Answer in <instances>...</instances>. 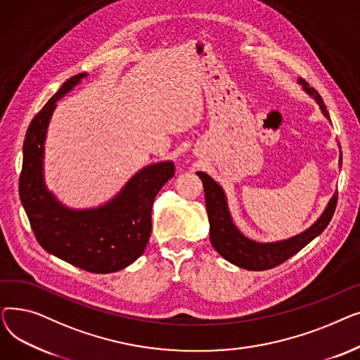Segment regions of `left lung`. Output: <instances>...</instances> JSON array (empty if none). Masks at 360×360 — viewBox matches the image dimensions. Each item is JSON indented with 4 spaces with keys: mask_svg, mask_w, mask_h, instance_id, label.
Instances as JSON below:
<instances>
[{
    "mask_svg": "<svg viewBox=\"0 0 360 360\" xmlns=\"http://www.w3.org/2000/svg\"><path fill=\"white\" fill-rule=\"evenodd\" d=\"M297 83L312 99H315V102L319 105L321 112H323V115L328 121H331L327 106L324 105L323 98L319 96V93L314 87H311L304 79H299ZM342 160H343L342 148H340L338 166H342ZM197 175L200 176L204 185L205 207H207V214H209L210 240H212L213 248L224 259H228L229 262L245 270H252V271L270 270L273 267L280 266L281 262H285L295 254H297L302 248H305L312 239H315L318 235L324 232V229L327 228L334 214L335 205H337V193H335L331 197L330 202L327 204L324 213L321 214L319 219L305 232H302L285 240L257 242L242 235V232L235 226L223 188L212 176H209L204 172H197Z\"/></svg>",
    "mask_w": 360,
    "mask_h": 360,
    "instance_id": "obj_1",
    "label": "left lung"
}]
</instances>
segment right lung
Returning <instances> with one entry per match:
<instances>
[{
  "label": "right lung",
  "instance_id": "add662e5",
  "mask_svg": "<svg viewBox=\"0 0 360 360\" xmlns=\"http://www.w3.org/2000/svg\"><path fill=\"white\" fill-rule=\"evenodd\" d=\"M86 72L68 79L32 120L23 144L18 193L30 228L41 247L82 270L106 274L128 267L146 250L151 207L160 188L175 175L174 162L148 165L122 190L96 209H68L48 191L44 146L56 102L77 86Z\"/></svg>",
  "mask_w": 360,
  "mask_h": 360
}]
</instances>
